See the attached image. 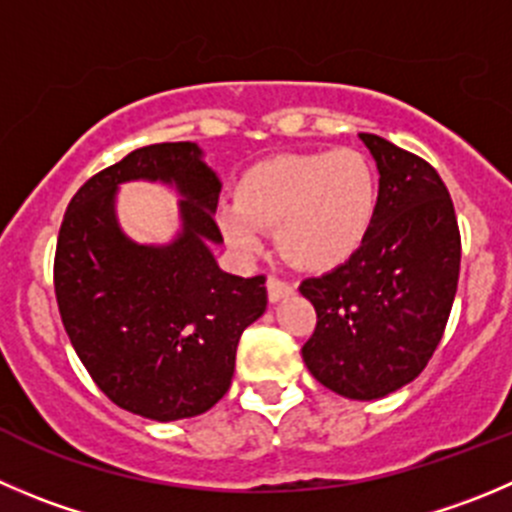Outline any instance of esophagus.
<instances>
[{"mask_svg": "<svg viewBox=\"0 0 512 512\" xmlns=\"http://www.w3.org/2000/svg\"><path fill=\"white\" fill-rule=\"evenodd\" d=\"M266 291H269V301H281L289 294H294V286H291L289 281H281L276 279V276H269V279H266Z\"/></svg>", "mask_w": 512, "mask_h": 512, "instance_id": "1", "label": "esophagus"}]
</instances>
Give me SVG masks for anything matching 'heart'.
Masks as SVG:
<instances>
[{
    "instance_id": "obj_1",
    "label": "heart",
    "mask_w": 512,
    "mask_h": 512,
    "mask_svg": "<svg viewBox=\"0 0 512 512\" xmlns=\"http://www.w3.org/2000/svg\"><path fill=\"white\" fill-rule=\"evenodd\" d=\"M377 206V175L364 153L284 155L241 178L236 203L218 211L228 246L253 256L264 231H276L279 253L301 271L344 264L367 236Z\"/></svg>"
}]
</instances>
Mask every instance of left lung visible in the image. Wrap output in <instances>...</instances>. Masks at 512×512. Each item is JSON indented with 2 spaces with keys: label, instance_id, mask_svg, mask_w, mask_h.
I'll return each mask as SVG.
<instances>
[{
  "label": "left lung",
  "instance_id": "left-lung-1",
  "mask_svg": "<svg viewBox=\"0 0 512 512\" xmlns=\"http://www.w3.org/2000/svg\"><path fill=\"white\" fill-rule=\"evenodd\" d=\"M359 138L379 170L372 226L349 261L301 281L316 309L301 357L326 389L379 399L410 384L440 344L460 279V228L427 160L379 135Z\"/></svg>",
  "mask_w": 512,
  "mask_h": 512
}]
</instances>
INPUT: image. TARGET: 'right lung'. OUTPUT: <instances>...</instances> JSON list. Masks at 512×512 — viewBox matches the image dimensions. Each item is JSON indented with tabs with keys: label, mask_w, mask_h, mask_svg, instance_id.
Listing matches in <instances>:
<instances>
[{
	"label": "right lung",
	"mask_w": 512,
	"mask_h": 512,
	"mask_svg": "<svg viewBox=\"0 0 512 512\" xmlns=\"http://www.w3.org/2000/svg\"><path fill=\"white\" fill-rule=\"evenodd\" d=\"M130 179L175 185L181 233L165 247L135 244L114 216ZM221 180L196 143L145 145L92 175L60 226L55 294L62 324L97 387L155 422L211 410L228 392L243 329L266 311V276L226 274L211 243Z\"/></svg>",
	"instance_id": "1"
}]
</instances>
